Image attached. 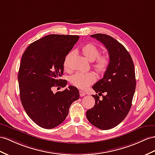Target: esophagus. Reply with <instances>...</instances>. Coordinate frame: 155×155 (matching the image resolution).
<instances>
[{"label":"esophagus","mask_w":155,"mask_h":155,"mask_svg":"<svg viewBox=\"0 0 155 155\" xmlns=\"http://www.w3.org/2000/svg\"><path fill=\"white\" fill-rule=\"evenodd\" d=\"M79 94H80V96H81V97L84 96L85 95H86V93L84 92H82V91H81V90L79 91Z\"/></svg>","instance_id":"1"}]
</instances>
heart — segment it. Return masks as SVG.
I'll return each mask as SVG.
<instances>
[{
    "mask_svg": "<svg viewBox=\"0 0 155 155\" xmlns=\"http://www.w3.org/2000/svg\"><path fill=\"white\" fill-rule=\"evenodd\" d=\"M81 53L89 61H94L92 65L93 69L98 75H103L107 70L110 63V56L105 53L100 55V50L99 48L92 43H88L84 45L81 48ZM74 55V51H71L67 54L63 62V66L66 70L69 69V61ZM96 81V77L92 73L81 74L76 73L69 78V82L72 85L80 89H86L94 84Z\"/></svg>",
    "mask_w": 155,
    "mask_h": 155,
    "instance_id": "obj_1",
    "label": "heart"
}]
</instances>
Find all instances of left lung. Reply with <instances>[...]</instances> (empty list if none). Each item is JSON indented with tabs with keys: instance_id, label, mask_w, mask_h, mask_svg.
Wrapping results in <instances>:
<instances>
[{
	"instance_id": "8db88e82",
	"label": "left lung",
	"mask_w": 155,
	"mask_h": 155,
	"mask_svg": "<svg viewBox=\"0 0 155 155\" xmlns=\"http://www.w3.org/2000/svg\"><path fill=\"white\" fill-rule=\"evenodd\" d=\"M91 37L105 46L110 63L103 78L92 86L99 95H106L101 101L97 94L93 95L96 105L87 110L86 117L97 128L109 130L124 120L132 107L136 85L134 64L125 47L112 37L97 33Z\"/></svg>"
}]
</instances>
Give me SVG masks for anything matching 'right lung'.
<instances>
[{
  "mask_svg": "<svg viewBox=\"0 0 155 155\" xmlns=\"http://www.w3.org/2000/svg\"><path fill=\"white\" fill-rule=\"evenodd\" d=\"M78 39L77 35H49L31 43L22 55L18 77L20 100L27 115L41 128L61 124L80 96L73 86L55 94L51 90L66 86L59 79L63 62Z\"/></svg>",
  "mask_w": 155,
  "mask_h": 155,
  "instance_id": "1",
  "label": "right lung"
}]
</instances>
